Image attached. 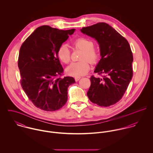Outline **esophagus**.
Masks as SVG:
<instances>
[{
  "instance_id": "obj_1",
  "label": "esophagus",
  "mask_w": 153,
  "mask_h": 153,
  "mask_svg": "<svg viewBox=\"0 0 153 153\" xmlns=\"http://www.w3.org/2000/svg\"><path fill=\"white\" fill-rule=\"evenodd\" d=\"M81 76H76L75 78V81H78L80 79H81Z\"/></svg>"
}]
</instances>
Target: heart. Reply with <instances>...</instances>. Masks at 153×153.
I'll return each mask as SVG.
<instances>
[{
    "label": "heart",
    "instance_id": "heart-1",
    "mask_svg": "<svg viewBox=\"0 0 153 153\" xmlns=\"http://www.w3.org/2000/svg\"><path fill=\"white\" fill-rule=\"evenodd\" d=\"M74 46L83 51L79 62H73L67 68L68 74L74 76H80L86 75L89 70L88 61L91 64L95 63L99 58L98 51L94 48V43L90 39L80 38L74 42ZM57 56L59 60L65 64H68L71 61L70 51L66 45H62L58 48Z\"/></svg>",
    "mask_w": 153,
    "mask_h": 153
}]
</instances>
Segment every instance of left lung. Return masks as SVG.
Here are the masks:
<instances>
[{
    "mask_svg": "<svg viewBox=\"0 0 153 153\" xmlns=\"http://www.w3.org/2000/svg\"><path fill=\"white\" fill-rule=\"evenodd\" d=\"M81 31L97 41L101 59L91 76L87 92L89 100L101 107H109L123 97L133 75V56L127 40L108 24L100 22Z\"/></svg>",
    "mask_w": 153,
    "mask_h": 153,
    "instance_id": "8db88e82",
    "label": "left lung"
}]
</instances>
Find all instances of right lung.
I'll return each mask as SVG.
<instances>
[{
  "mask_svg": "<svg viewBox=\"0 0 153 153\" xmlns=\"http://www.w3.org/2000/svg\"><path fill=\"white\" fill-rule=\"evenodd\" d=\"M75 29L59 30L44 25L24 41L19 51L18 67L21 86L33 105L46 111L61 108L68 100L73 77L61 78L64 69L57 56L58 48Z\"/></svg>",
  "mask_w": 153,
  "mask_h": 153,
  "instance_id": "add662e5",
  "label": "right lung"
}]
</instances>
